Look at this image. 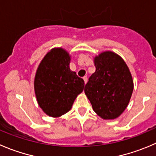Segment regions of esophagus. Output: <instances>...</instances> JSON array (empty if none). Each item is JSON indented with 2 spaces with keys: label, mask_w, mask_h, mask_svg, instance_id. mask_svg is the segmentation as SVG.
Returning <instances> with one entry per match:
<instances>
[{
  "label": "esophagus",
  "mask_w": 156,
  "mask_h": 156,
  "mask_svg": "<svg viewBox=\"0 0 156 156\" xmlns=\"http://www.w3.org/2000/svg\"><path fill=\"white\" fill-rule=\"evenodd\" d=\"M83 79H84V83H87V76H84V78H83Z\"/></svg>",
  "instance_id": "obj_1"
}]
</instances>
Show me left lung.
<instances>
[{
  "mask_svg": "<svg viewBox=\"0 0 156 156\" xmlns=\"http://www.w3.org/2000/svg\"><path fill=\"white\" fill-rule=\"evenodd\" d=\"M94 62L96 71L89 78L84 93L101 118H117L128 106L133 90L129 68L120 55L111 51L95 56Z\"/></svg>",
  "mask_w": 156,
  "mask_h": 156,
  "instance_id": "8db88e82",
  "label": "left lung"
}]
</instances>
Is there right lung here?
<instances>
[{"label": "right lung", "mask_w": 156, "mask_h": 156, "mask_svg": "<svg viewBox=\"0 0 156 156\" xmlns=\"http://www.w3.org/2000/svg\"><path fill=\"white\" fill-rule=\"evenodd\" d=\"M71 56L62 48H54L39 65L34 90L39 106L52 117H59L71 110L84 81L70 70Z\"/></svg>", "instance_id": "obj_1"}]
</instances>
